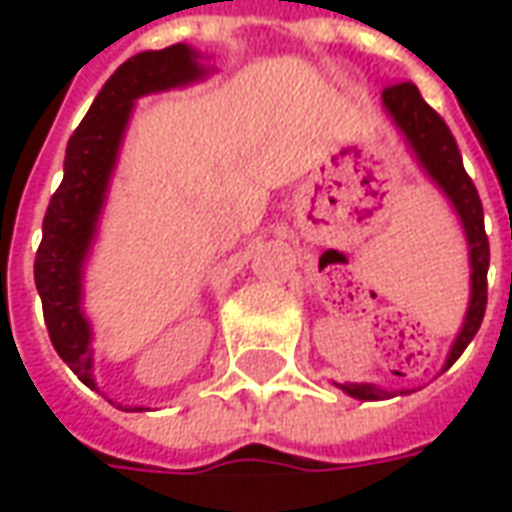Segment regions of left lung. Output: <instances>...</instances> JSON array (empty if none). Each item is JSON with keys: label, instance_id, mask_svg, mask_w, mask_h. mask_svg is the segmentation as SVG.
<instances>
[{"label": "left lung", "instance_id": "left-lung-1", "mask_svg": "<svg viewBox=\"0 0 512 512\" xmlns=\"http://www.w3.org/2000/svg\"><path fill=\"white\" fill-rule=\"evenodd\" d=\"M384 106L397 131L406 136L411 153L417 156L419 167L428 172V178L444 191V197L458 213L466 233V244H469V268H472V293H469V310L463 318V326L455 343L447 356L444 370L466 351V345L472 343L474 334L480 329L485 315V304H488V235H485L483 224V202L480 194L474 189L472 178L463 169L461 150L455 145V136L450 134L447 123L441 120L433 109H430L422 95H419L417 84L400 82L386 87L384 90ZM345 395L356 397V400H386V397L408 395V389H381L376 384H337Z\"/></svg>", "mask_w": 512, "mask_h": 512}]
</instances>
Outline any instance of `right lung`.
<instances>
[{"instance_id": "obj_1", "label": "right lung", "mask_w": 512, "mask_h": 512, "mask_svg": "<svg viewBox=\"0 0 512 512\" xmlns=\"http://www.w3.org/2000/svg\"><path fill=\"white\" fill-rule=\"evenodd\" d=\"M200 51L175 43L161 51H142L117 68L95 95L90 112L65 147V175L43 216V241L35 257V285L51 345L87 386L93 378V329L82 310L84 260L95 241L109 180L123 145L134 101L202 79ZM123 408V406H120ZM123 411H142L126 406Z\"/></svg>"}]
</instances>
